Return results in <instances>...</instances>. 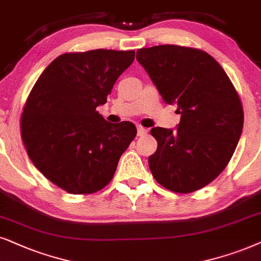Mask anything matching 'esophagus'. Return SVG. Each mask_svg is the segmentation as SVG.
Here are the masks:
<instances>
[{
	"label": "esophagus",
	"mask_w": 261,
	"mask_h": 261,
	"mask_svg": "<svg viewBox=\"0 0 261 261\" xmlns=\"http://www.w3.org/2000/svg\"><path fill=\"white\" fill-rule=\"evenodd\" d=\"M148 134V130L141 125H137V135L138 136H144V135Z\"/></svg>",
	"instance_id": "1"
}]
</instances>
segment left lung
Listing matches in <instances>:
<instances>
[{
  "label": "left lung",
  "instance_id": "left-lung-1",
  "mask_svg": "<svg viewBox=\"0 0 261 261\" xmlns=\"http://www.w3.org/2000/svg\"><path fill=\"white\" fill-rule=\"evenodd\" d=\"M168 105L181 114L176 128L152 127L158 149L149 168L163 187L190 193L206 186L230 161L244 127L239 94L220 63L206 52L176 45L137 50Z\"/></svg>",
  "mask_w": 261,
  "mask_h": 261
}]
</instances>
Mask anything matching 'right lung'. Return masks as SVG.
Returning a JSON list of instances; mask_svg holds the SVG:
<instances>
[{"label": "right lung", "mask_w": 261, "mask_h": 261, "mask_svg": "<svg viewBox=\"0 0 261 261\" xmlns=\"http://www.w3.org/2000/svg\"><path fill=\"white\" fill-rule=\"evenodd\" d=\"M135 51L92 50L58 56L31 90L21 117L27 154L44 176L72 194L103 189L136 136L131 121L96 112Z\"/></svg>", "instance_id": "add662e5"}]
</instances>
